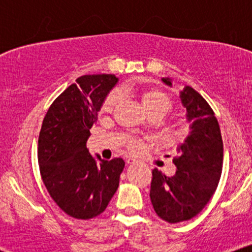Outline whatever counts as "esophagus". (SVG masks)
I'll return each instance as SVG.
<instances>
[{"label":"esophagus","instance_id":"obj_1","mask_svg":"<svg viewBox=\"0 0 252 252\" xmlns=\"http://www.w3.org/2000/svg\"><path fill=\"white\" fill-rule=\"evenodd\" d=\"M126 163L128 164H135V163H137V160H135V158H128V160H126Z\"/></svg>","mask_w":252,"mask_h":252}]
</instances>
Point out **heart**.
<instances>
[{"instance_id":"heart-1","label":"heart","mask_w":252,"mask_h":252,"mask_svg":"<svg viewBox=\"0 0 252 252\" xmlns=\"http://www.w3.org/2000/svg\"><path fill=\"white\" fill-rule=\"evenodd\" d=\"M134 94L140 99L141 105L148 114H160L163 115L170 108L169 97L164 94L163 91L154 88H135ZM118 102V97L116 94H109L104 99L100 106L102 112H111ZM141 144L137 141H131L130 142V148L132 150L140 149Z\"/></svg>"}]
</instances>
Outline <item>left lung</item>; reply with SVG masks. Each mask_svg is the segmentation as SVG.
<instances>
[{"label": "left lung", "mask_w": 252, "mask_h": 252, "mask_svg": "<svg viewBox=\"0 0 252 252\" xmlns=\"http://www.w3.org/2000/svg\"><path fill=\"white\" fill-rule=\"evenodd\" d=\"M172 86L170 78H162ZM189 134L179 146L173 162L176 172L166 176L153 169L150 200L156 215L170 224L189 220L212 198L222 168V140L218 121L209 103L190 86L180 91Z\"/></svg>", "instance_id": "1"}]
</instances>
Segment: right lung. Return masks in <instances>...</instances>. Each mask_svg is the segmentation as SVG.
I'll return each instance as SVG.
<instances>
[{
  "instance_id": "add662e5",
  "label": "right lung",
  "mask_w": 252,
  "mask_h": 252,
  "mask_svg": "<svg viewBox=\"0 0 252 252\" xmlns=\"http://www.w3.org/2000/svg\"><path fill=\"white\" fill-rule=\"evenodd\" d=\"M118 78L115 74L79 77L52 103L39 135L40 173L58 206L77 219L105 211L120 185L124 161L90 154L86 142L98 111Z\"/></svg>"
}]
</instances>
